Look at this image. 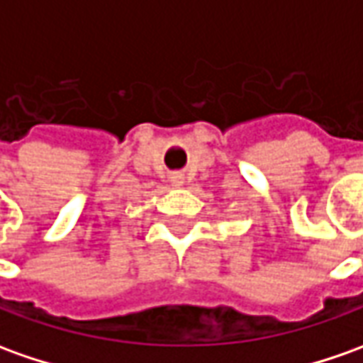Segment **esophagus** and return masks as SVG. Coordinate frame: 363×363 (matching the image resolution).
<instances>
[{"instance_id": "34e87169", "label": "esophagus", "mask_w": 363, "mask_h": 363, "mask_svg": "<svg viewBox=\"0 0 363 363\" xmlns=\"http://www.w3.org/2000/svg\"><path fill=\"white\" fill-rule=\"evenodd\" d=\"M172 182H174V184H181V182H182V174H174V177H172Z\"/></svg>"}]
</instances>
